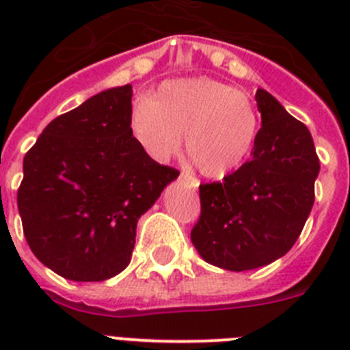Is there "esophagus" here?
<instances>
[{"mask_svg": "<svg viewBox=\"0 0 350 350\" xmlns=\"http://www.w3.org/2000/svg\"><path fill=\"white\" fill-rule=\"evenodd\" d=\"M180 180L184 182V184L189 185V187H194V189H198V185H200V182H198V178L191 177V175H187V173H182V175H180Z\"/></svg>", "mask_w": 350, "mask_h": 350, "instance_id": "obj_1", "label": "esophagus"}]
</instances>
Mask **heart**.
Wrapping results in <instances>:
<instances>
[{
    "mask_svg": "<svg viewBox=\"0 0 350 350\" xmlns=\"http://www.w3.org/2000/svg\"><path fill=\"white\" fill-rule=\"evenodd\" d=\"M131 133L145 152L166 161L184 150L205 177L219 178L245 163L259 137L261 113L247 92L212 79L163 82L131 113Z\"/></svg>",
    "mask_w": 350,
    "mask_h": 350,
    "instance_id": "b5f03b06",
    "label": "heart"
}]
</instances>
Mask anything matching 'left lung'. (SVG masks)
Wrapping results in <instances>:
<instances>
[{"instance_id":"8db88e82","label":"left lung","mask_w":350,"mask_h":350,"mask_svg":"<svg viewBox=\"0 0 350 350\" xmlns=\"http://www.w3.org/2000/svg\"><path fill=\"white\" fill-rule=\"evenodd\" d=\"M261 129L252 157L222 182L200 185L202 213L191 240L213 267L245 271L295 245L314 205L319 157L308 128L258 89Z\"/></svg>"}]
</instances>
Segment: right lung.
<instances>
[{"mask_svg":"<svg viewBox=\"0 0 350 350\" xmlns=\"http://www.w3.org/2000/svg\"><path fill=\"white\" fill-rule=\"evenodd\" d=\"M131 96L129 83L92 96L55 117L24 156V237L64 279L100 282L124 270L138 219L180 173L135 140Z\"/></svg>","mask_w":350,"mask_h":350,"instance_id":"add662e5","label":"right lung"}]
</instances>
